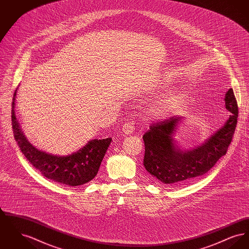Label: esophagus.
I'll use <instances>...</instances> for the list:
<instances>
[{"instance_id": "esophagus-1", "label": "esophagus", "mask_w": 249, "mask_h": 249, "mask_svg": "<svg viewBox=\"0 0 249 249\" xmlns=\"http://www.w3.org/2000/svg\"><path fill=\"white\" fill-rule=\"evenodd\" d=\"M135 130V127H134V124L132 122H128V123H125L122 127V131L126 134V135H129L131 134L133 131Z\"/></svg>"}]
</instances>
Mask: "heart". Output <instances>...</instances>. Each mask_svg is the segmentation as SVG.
<instances>
[{
	"mask_svg": "<svg viewBox=\"0 0 249 249\" xmlns=\"http://www.w3.org/2000/svg\"><path fill=\"white\" fill-rule=\"evenodd\" d=\"M180 101L181 94L179 92H170L156 100L150 107L149 113L154 119H166L177 109Z\"/></svg>",
	"mask_w": 249,
	"mask_h": 249,
	"instance_id": "b5f03b06",
	"label": "heart"
}]
</instances>
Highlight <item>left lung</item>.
Masks as SVG:
<instances>
[{
  "label": "left lung",
  "mask_w": 249,
  "mask_h": 249,
  "mask_svg": "<svg viewBox=\"0 0 249 249\" xmlns=\"http://www.w3.org/2000/svg\"><path fill=\"white\" fill-rule=\"evenodd\" d=\"M226 109L231 116L224 125L201 144L180 148L176 141L182 117L154 123L143 136V166L151 178L163 185H181L206 174L226 155L236 128L238 107L232 89L226 92Z\"/></svg>",
  "instance_id": "left-lung-1"
}]
</instances>
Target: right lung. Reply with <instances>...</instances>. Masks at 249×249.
<instances>
[{
    "instance_id": "add662e5",
    "label": "right lung",
    "mask_w": 249,
    "mask_h": 249,
    "mask_svg": "<svg viewBox=\"0 0 249 249\" xmlns=\"http://www.w3.org/2000/svg\"><path fill=\"white\" fill-rule=\"evenodd\" d=\"M17 90L12 103L13 131L15 140L26 159L45 178L57 183L77 187L91 181L98 174L112 138L90 140L79 150L67 156L49 154L39 150L29 142L16 117Z\"/></svg>"
}]
</instances>
